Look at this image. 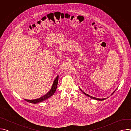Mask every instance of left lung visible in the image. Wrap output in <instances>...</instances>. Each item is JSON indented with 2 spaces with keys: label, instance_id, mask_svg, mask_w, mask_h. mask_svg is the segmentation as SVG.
I'll list each match as a JSON object with an SVG mask.
<instances>
[{
  "label": "left lung",
  "instance_id": "1",
  "mask_svg": "<svg viewBox=\"0 0 131 131\" xmlns=\"http://www.w3.org/2000/svg\"><path fill=\"white\" fill-rule=\"evenodd\" d=\"M80 90L83 92V93H84V94H85V95H86V96H88V97H90V98H91V99H95V100H99V101H103V100H105L106 99H98V98H96V97H92V96H90V95H88V94H86L85 93H84L83 91H82L81 89H80ZM115 90V91H116ZM115 91H114V92H113V93H112V94H111V95H113L114 93V92H115Z\"/></svg>",
  "mask_w": 131,
  "mask_h": 131
}]
</instances>
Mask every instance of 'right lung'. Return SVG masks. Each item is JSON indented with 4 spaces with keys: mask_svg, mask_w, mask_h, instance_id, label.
Masks as SVG:
<instances>
[{
    "mask_svg": "<svg viewBox=\"0 0 131 131\" xmlns=\"http://www.w3.org/2000/svg\"><path fill=\"white\" fill-rule=\"evenodd\" d=\"M58 80H59V76L58 75L57 76V77H56V78L55 79L54 81V82L53 83V85L52 86V88H51V90L45 95L41 96L40 98L35 99V100H26V99H25V100L26 101L29 102V103H30L36 104V103L41 102L48 99V98L52 96L54 94V93L56 91V89H57V88Z\"/></svg>",
    "mask_w": 131,
    "mask_h": 131,
    "instance_id": "add662e5",
    "label": "right lung"
}]
</instances>
